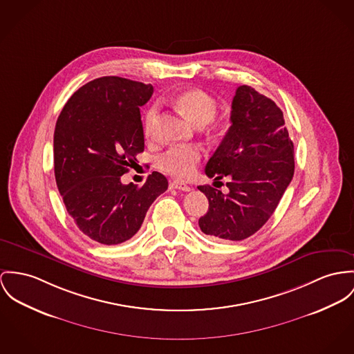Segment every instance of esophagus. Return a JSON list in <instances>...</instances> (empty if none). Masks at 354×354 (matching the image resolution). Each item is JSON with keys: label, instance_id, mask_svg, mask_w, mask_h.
Masks as SVG:
<instances>
[{"label": "esophagus", "instance_id": "esophagus-1", "mask_svg": "<svg viewBox=\"0 0 354 354\" xmlns=\"http://www.w3.org/2000/svg\"><path fill=\"white\" fill-rule=\"evenodd\" d=\"M169 187L180 191H191L190 186L186 185V183H182V182H171V183H169Z\"/></svg>", "mask_w": 354, "mask_h": 354}]
</instances>
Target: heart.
<instances>
[{"label": "heart", "mask_w": 354, "mask_h": 354, "mask_svg": "<svg viewBox=\"0 0 354 354\" xmlns=\"http://www.w3.org/2000/svg\"><path fill=\"white\" fill-rule=\"evenodd\" d=\"M175 105L196 127L209 124L217 113V101L202 88H186L175 97ZM158 118V108L152 105L144 114V132L151 136L155 131ZM202 159V152L196 147H175L168 149L158 159L159 168L165 174L179 179L187 180L195 174L196 167Z\"/></svg>", "instance_id": "obj_1"}]
</instances>
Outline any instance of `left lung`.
Returning <instances> with one entry per match:
<instances>
[{
    "mask_svg": "<svg viewBox=\"0 0 354 354\" xmlns=\"http://www.w3.org/2000/svg\"><path fill=\"white\" fill-rule=\"evenodd\" d=\"M232 125L206 164V175L227 176L229 192L198 186L209 199L201 230L217 240L241 241L273 214L294 176V144L283 111L272 100L243 84L236 90Z\"/></svg>",
    "mask_w": 354,
    "mask_h": 354,
    "instance_id": "1",
    "label": "left lung"
}]
</instances>
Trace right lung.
<instances>
[{
	"label": "right lung",
	"mask_w": 354,
	"mask_h": 354,
	"mask_svg": "<svg viewBox=\"0 0 354 354\" xmlns=\"http://www.w3.org/2000/svg\"><path fill=\"white\" fill-rule=\"evenodd\" d=\"M151 84L120 77L86 83L67 101L54 133L55 179L67 213L83 234L104 245L132 239L168 180L153 171L147 182L122 185L121 176L144 151L140 106Z\"/></svg>",
	"instance_id": "1"
}]
</instances>
